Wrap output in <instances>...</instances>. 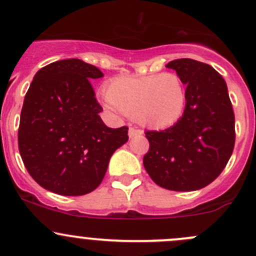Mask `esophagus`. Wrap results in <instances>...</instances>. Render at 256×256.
<instances>
[{"instance_id":"esophagus-1","label":"esophagus","mask_w":256,"mask_h":256,"mask_svg":"<svg viewBox=\"0 0 256 256\" xmlns=\"http://www.w3.org/2000/svg\"><path fill=\"white\" fill-rule=\"evenodd\" d=\"M144 135L142 130H140V128H128V138H136V136H141Z\"/></svg>"}]
</instances>
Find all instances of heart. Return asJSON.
Wrapping results in <instances>:
<instances>
[{"mask_svg":"<svg viewBox=\"0 0 256 256\" xmlns=\"http://www.w3.org/2000/svg\"><path fill=\"white\" fill-rule=\"evenodd\" d=\"M186 104L187 89L174 73L118 76L106 85L108 109L134 116L140 125L154 130H164L178 122Z\"/></svg>","mask_w":256,"mask_h":256,"instance_id":"b5f03b06","label":"heart"}]
</instances>
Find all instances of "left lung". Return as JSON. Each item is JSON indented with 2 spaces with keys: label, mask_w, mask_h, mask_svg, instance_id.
<instances>
[{
  "label": "left lung",
  "mask_w": 256,
  "mask_h": 256,
  "mask_svg": "<svg viewBox=\"0 0 256 256\" xmlns=\"http://www.w3.org/2000/svg\"><path fill=\"white\" fill-rule=\"evenodd\" d=\"M187 88V104L178 122L164 131H146L147 174L160 187L190 192L213 182L228 164L236 144V118L226 80L214 68L190 58L172 60Z\"/></svg>",
  "instance_id": "8db88e82"
}]
</instances>
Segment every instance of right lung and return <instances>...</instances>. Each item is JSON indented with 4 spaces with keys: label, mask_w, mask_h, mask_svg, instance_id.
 <instances>
[{
    "label": "right lung",
    "mask_w": 256,
    "mask_h": 256,
    "mask_svg": "<svg viewBox=\"0 0 256 256\" xmlns=\"http://www.w3.org/2000/svg\"><path fill=\"white\" fill-rule=\"evenodd\" d=\"M104 74L80 59H64L36 73L23 102L18 147L28 174L62 196L92 192L128 128H108L90 80Z\"/></svg>",
    "instance_id": "right-lung-1"
}]
</instances>
